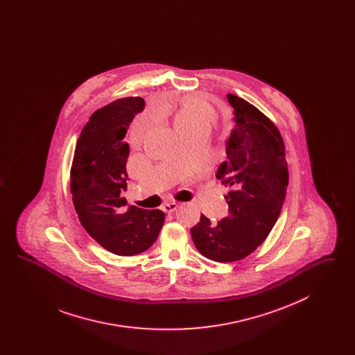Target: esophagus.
Wrapping results in <instances>:
<instances>
[{"label": "esophagus", "instance_id": "1", "mask_svg": "<svg viewBox=\"0 0 355 355\" xmlns=\"http://www.w3.org/2000/svg\"><path fill=\"white\" fill-rule=\"evenodd\" d=\"M178 207V203L177 202H166L162 205V210L165 211V213H173L175 209Z\"/></svg>", "mask_w": 355, "mask_h": 355}]
</instances>
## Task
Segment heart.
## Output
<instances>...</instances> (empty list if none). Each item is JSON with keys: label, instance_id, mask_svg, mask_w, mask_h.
<instances>
[{"label": "heart", "instance_id": "obj_1", "mask_svg": "<svg viewBox=\"0 0 355 355\" xmlns=\"http://www.w3.org/2000/svg\"><path fill=\"white\" fill-rule=\"evenodd\" d=\"M214 119L216 112L209 102L201 97H189L177 112L174 125L177 132H181L196 126H209Z\"/></svg>", "mask_w": 355, "mask_h": 355}]
</instances>
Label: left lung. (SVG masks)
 <instances>
[{"instance_id":"8db88e82","label":"left lung","mask_w":355,"mask_h":355,"mask_svg":"<svg viewBox=\"0 0 355 355\" xmlns=\"http://www.w3.org/2000/svg\"><path fill=\"white\" fill-rule=\"evenodd\" d=\"M227 101L234 109V128L216 177L229 187V214L218 223L202 214L190 230L198 252L217 262L239 261L262 245L279 217L288 184L285 144L277 126L234 94H227Z\"/></svg>"}]
</instances>
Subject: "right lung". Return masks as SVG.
<instances>
[{
    "label": "right lung",
    "mask_w": 355,
    "mask_h": 355,
    "mask_svg": "<svg viewBox=\"0 0 355 355\" xmlns=\"http://www.w3.org/2000/svg\"><path fill=\"white\" fill-rule=\"evenodd\" d=\"M144 107V98L126 97L96 110L77 141L70 169V191L81 225L102 248L123 257L148 250L165 220L158 209H126L122 197L130 153L123 138Z\"/></svg>",
    "instance_id": "1"
}]
</instances>
